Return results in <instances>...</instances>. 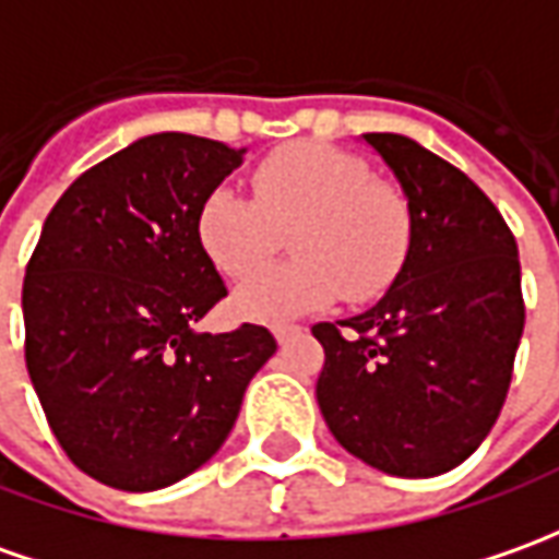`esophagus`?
Returning <instances> with one entry per match:
<instances>
[{
	"label": "esophagus",
	"instance_id": "34e87169",
	"mask_svg": "<svg viewBox=\"0 0 559 559\" xmlns=\"http://www.w3.org/2000/svg\"><path fill=\"white\" fill-rule=\"evenodd\" d=\"M299 324H275V328H272V333H275V340H278L281 345L287 343V340H290V336H296V333H299Z\"/></svg>",
	"mask_w": 559,
	"mask_h": 559
}]
</instances>
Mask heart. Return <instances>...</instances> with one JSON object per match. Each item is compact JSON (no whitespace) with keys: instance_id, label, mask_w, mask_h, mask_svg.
Here are the masks:
<instances>
[{"instance_id":"heart-1","label":"heart","mask_w":559,"mask_h":559,"mask_svg":"<svg viewBox=\"0 0 559 559\" xmlns=\"http://www.w3.org/2000/svg\"><path fill=\"white\" fill-rule=\"evenodd\" d=\"M290 225L295 263L258 270ZM195 241L229 278L255 267L235 287L231 309L278 324L328 309L343 294L355 302L385 294L416 248V207L355 152L296 140L253 168V199L229 183L201 195Z\"/></svg>"}]
</instances>
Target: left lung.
<instances>
[{
    "label": "left lung",
    "instance_id": "obj_1",
    "mask_svg": "<svg viewBox=\"0 0 559 559\" xmlns=\"http://www.w3.org/2000/svg\"><path fill=\"white\" fill-rule=\"evenodd\" d=\"M416 207L404 275L364 314L321 321L318 407L360 462L435 477L502 413L523 336L518 241L484 189L401 134H364Z\"/></svg>",
    "mask_w": 559,
    "mask_h": 559
}]
</instances>
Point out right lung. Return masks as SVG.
I'll return each mask as SVG.
<instances>
[{"label": "right lung", "mask_w": 559, "mask_h": 559, "mask_svg": "<svg viewBox=\"0 0 559 559\" xmlns=\"http://www.w3.org/2000/svg\"><path fill=\"white\" fill-rule=\"evenodd\" d=\"M241 155L177 131L136 140L60 195L26 263L33 389L72 465L106 487L150 492L201 468L278 348L260 324L192 330L226 296L195 207Z\"/></svg>", "instance_id": "obj_1"}]
</instances>
